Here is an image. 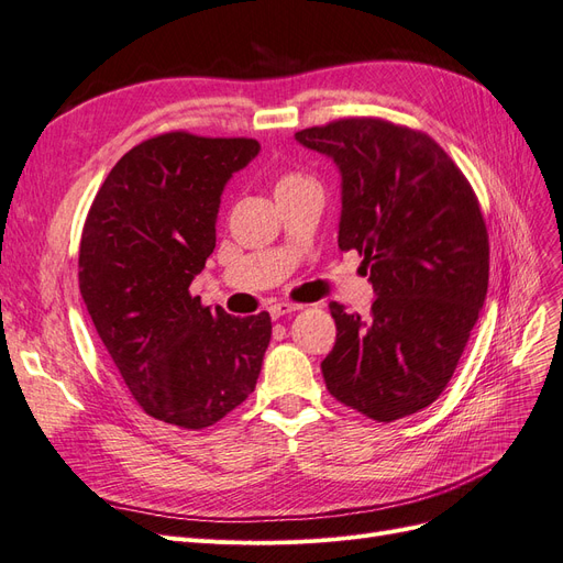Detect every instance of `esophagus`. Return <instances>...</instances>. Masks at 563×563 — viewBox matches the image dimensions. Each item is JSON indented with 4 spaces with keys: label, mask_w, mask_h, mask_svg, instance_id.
Masks as SVG:
<instances>
[{
    "label": "esophagus",
    "mask_w": 563,
    "mask_h": 563,
    "mask_svg": "<svg viewBox=\"0 0 563 563\" xmlns=\"http://www.w3.org/2000/svg\"><path fill=\"white\" fill-rule=\"evenodd\" d=\"M301 309V303H292V301H278L273 303V307L268 309L273 318H280V316H287V313H295Z\"/></svg>",
    "instance_id": "34e87169"
}]
</instances>
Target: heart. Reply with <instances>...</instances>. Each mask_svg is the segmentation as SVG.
<instances>
[{
  "mask_svg": "<svg viewBox=\"0 0 563 563\" xmlns=\"http://www.w3.org/2000/svg\"><path fill=\"white\" fill-rule=\"evenodd\" d=\"M299 181H307V176L299 174V172H285L280 179H278V186L276 188H287V186H295Z\"/></svg>",
  "mask_w": 563,
  "mask_h": 563,
  "instance_id": "obj_1",
  "label": "heart"
}]
</instances>
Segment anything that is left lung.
<instances>
[{"label":"left lung","instance_id":"obj_1","mask_svg":"<svg viewBox=\"0 0 563 563\" xmlns=\"http://www.w3.org/2000/svg\"><path fill=\"white\" fill-rule=\"evenodd\" d=\"M295 139L342 172L340 250H356L371 313L332 301L328 391L377 422L431 406L451 382L488 292L490 247L467 176L437 141L382 118H342Z\"/></svg>","mask_w":563,"mask_h":563}]
</instances>
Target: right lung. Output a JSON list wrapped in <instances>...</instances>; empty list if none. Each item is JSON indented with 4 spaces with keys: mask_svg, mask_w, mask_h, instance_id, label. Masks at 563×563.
Returning <instances> with one entry per match:
<instances>
[{
    "mask_svg": "<svg viewBox=\"0 0 563 563\" xmlns=\"http://www.w3.org/2000/svg\"><path fill=\"white\" fill-rule=\"evenodd\" d=\"M256 153L245 136L157 134L118 159L89 207L79 292L124 387L159 422L210 427L260 377L271 316L233 318L190 295L217 245L221 190Z\"/></svg>",
    "mask_w": 563,
    "mask_h": 563,
    "instance_id": "right-lung-1",
    "label": "right lung"
}]
</instances>
